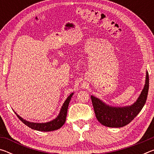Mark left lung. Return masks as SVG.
<instances>
[{
  "instance_id": "1",
  "label": "left lung",
  "mask_w": 154,
  "mask_h": 154,
  "mask_svg": "<svg viewBox=\"0 0 154 154\" xmlns=\"http://www.w3.org/2000/svg\"><path fill=\"white\" fill-rule=\"evenodd\" d=\"M149 90V73L146 74L145 85L139 97L133 105L124 107H113L106 105L98 98L91 96L96 119L103 126L120 128L128 124L141 111L147 100Z\"/></svg>"
}]
</instances>
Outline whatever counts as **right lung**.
Wrapping results in <instances>:
<instances>
[{
    "label": "right lung",
    "instance_id": "add662e5",
    "mask_svg": "<svg viewBox=\"0 0 154 154\" xmlns=\"http://www.w3.org/2000/svg\"><path fill=\"white\" fill-rule=\"evenodd\" d=\"M72 94H73V93L71 94L69 96V97L66 98V100H65L63 105L62 106L60 112L58 116L55 119L49 122H46V123H33V122H29L28 121H26L24 119H22L21 117L18 116L17 114L16 115L18 117V118H19L23 123L32 129L38 130V131L43 132L53 131V130H58L60 128H61L63 126L65 122H66L68 106H69L70 100H71Z\"/></svg>",
    "mask_w": 154,
    "mask_h": 154
}]
</instances>
